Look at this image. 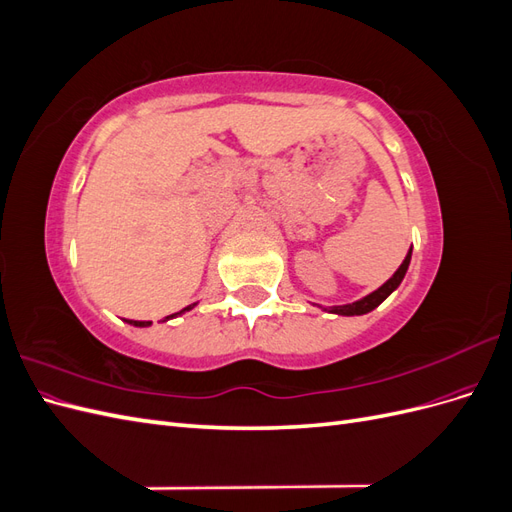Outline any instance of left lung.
I'll use <instances>...</instances> for the list:
<instances>
[{"label": "left lung", "mask_w": 512, "mask_h": 512, "mask_svg": "<svg viewBox=\"0 0 512 512\" xmlns=\"http://www.w3.org/2000/svg\"><path fill=\"white\" fill-rule=\"evenodd\" d=\"M410 256H412V250L408 252V256L404 258V262H401V267L393 273V277L386 284H382L378 290H374L371 294H367L365 299L356 301V303H350V305H337V307H331L333 314H344V316H361V314H367L371 312V309H376L389 294L401 284V280H404V275L408 271V265H410Z\"/></svg>", "instance_id": "left-lung-1"}]
</instances>
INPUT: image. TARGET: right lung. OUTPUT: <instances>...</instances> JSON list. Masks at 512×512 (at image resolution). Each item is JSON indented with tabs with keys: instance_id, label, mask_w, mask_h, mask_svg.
Wrapping results in <instances>:
<instances>
[{
	"instance_id": "obj_1",
	"label": "right lung",
	"mask_w": 512,
	"mask_h": 512,
	"mask_svg": "<svg viewBox=\"0 0 512 512\" xmlns=\"http://www.w3.org/2000/svg\"><path fill=\"white\" fill-rule=\"evenodd\" d=\"M188 309H192V305H188V307H183L181 312H177V314H173V316H166V320L168 318H175V316H179V314H183V312H188ZM130 324H134V327H149L151 322H145V320H130Z\"/></svg>"
}]
</instances>
